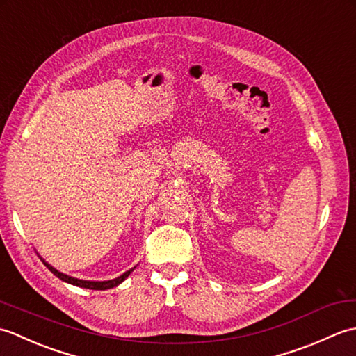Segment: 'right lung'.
Segmentation results:
<instances>
[{"label": "right lung", "mask_w": 356, "mask_h": 356, "mask_svg": "<svg viewBox=\"0 0 356 356\" xmlns=\"http://www.w3.org/2000/svg\"><path fill=\"white\" fill-rule=\"evenodd\" d=\"M42 260V259H41ZM42 263L45 264V266H47L49 269H50V272H53V274H55L58 278H61L63 282H67V283H70V284H74V286H79V287H87V289H95V291H105V289H111V287H115V286H118V284H120L124 282V280L131 274V272L134 270V268L133 269H130V270H127L125 274H122L120 277H118V278H115V280H108V282H87V280H78V278H73V277H69V275H65V274H63V272H59V270H56L55 268H51L49 263H45L44 260H42Z\"/></svg>", "instance_id": "right-lung-1"}]
</instances>
